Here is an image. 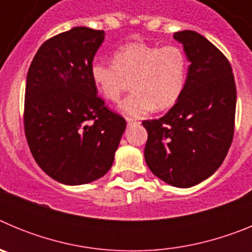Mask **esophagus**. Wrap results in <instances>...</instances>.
<instances>
[{
    "label": "esophagus",
    "mask_w": 252,
    "mask_h": 252,
    "mask_svg": "<svg viewBox=\"0 0 252 252\" xmlns=\"http://www.w3.org/2000/svg\"><path fill=\"white\" fill-rule=\"evenodd\" d=\"M126 121H127V125H132L136 122V120L135 119H131V117H126Z\"/></svg>",
    "instance_id": "1"
}]
</instances>
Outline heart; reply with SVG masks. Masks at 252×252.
<instances>
[{
    "instance_id": "obj_1",
    "label": "heart",
    "mask_w": 252,
    "mask_h": 252,
    "mask_svg": "<svg viewBox=\"0 0 252 252\" xmlns=\"http://www.w3.org/2000/svg\"><path fill=\"white\" fill-rule=\"evenodd\" d=\"M187 75V55L175 45L127 44L115 51L113 62L95 60L91 66L93 83L108 101H119L131 82L133 92L119 110L132 117L148 115L155 107L174 106L186 88Z\"/></svg>"
}]
</instances>
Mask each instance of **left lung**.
Returning a JSON list of instances; mask_svg holds the SVG:
<instances>
[{
    "instance_id": "obj_1",
    "label": "left lung",
    "mask_w": 252,
    "mask_h": 252,
    "mask_svg": "<svg viewBox=\"0 0 252 252\" xmlns=\"http://www.w3.org/2000/svg\"><path fill=\"white\" fill-rule=\"evenodd\" d=\"M190 63L183 93L148 131L145 161L154 175L178 188L201 183L217 170L233 139L236 84L227 58L192 30L175 32Z\"/></svg>"
}]
</instances>
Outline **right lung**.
I'll return each mask as SVG.
<instances>
[{
  "label": "right lung",
  "mask_w": 252,
  "mask_h": 252,
  "mask_svg": "<svg viewBox=\"0 0 252 252\" xmlns=\"http://www.w3.org/2000/svg\"><path fill=\"white\" fill-rule=\"evenodd\" d=\"M104 31L73 28L40 46L26 77L24 126L37 165L81 186L110 170L126 121L104 106L91 77Z\"/></svg>",
  "instance_id": "1"
}]
</instances>
